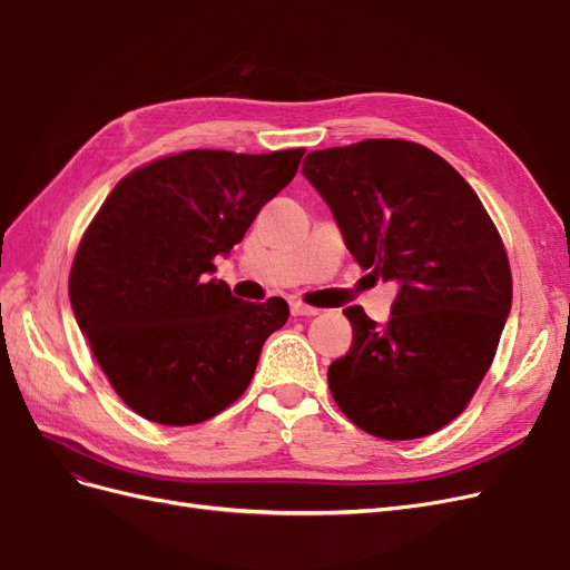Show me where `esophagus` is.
<instances>
[{
	"mask_svg": "<svg viewBox=\"0 0 570 570\" xmlns=\"http://www.w3.org/2000/svg\"><path fill=\"white\" fill-rule=\"evenodd\" d=\"M289 312L292 316H316L318 308L316 306H306L304 302H289Z\"/></svg>",
	"mask_w": 570,
	"mask_h": 570,
	"instance_id": "esophagus-1",
	"label": "esophagus"
}]
</instances>
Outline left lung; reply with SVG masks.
Returning <instances> with one entry per match:
<instances>
[{
  "instance_id": "obj_1",
  "label": "left lung",
  "mask_w": 570,
  "mask_h": 570,
  "mask_svg": "<svg viewBox=\"0 0 570 570\" xmlns=\"http://www.w3.org/2000/svg\"><path fill=\"white\" fill-rule=\"evenodd\" d=\"M302 174L358 266L400 285L385 325L344 308L354 342L327 368L337 406L383 440L435 433L471 402L511 312L502 237L473 187L416 142L318 149Z\"/></svg>"
}]
</instances>
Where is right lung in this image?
I'll list each match as a JSON object with an SVG mask.
<instances>
[{"instance_id": "obj_1", "label": "right lung", "mask_w": 570, "mask_h": 570, "mask_svg": "<svg viewBox=\"0 0 570 570\" xmlns=\"http://www.w3.org/2000/svg\"><path fill=\"white\" fill-rule=\"evenodd\" d=\"M302 157L189 149L157 159L120 180L85 230L68 297L97 364L142 419L209 421L252 383L289 306L243 302L209 275Z\"/></svg>"}]
</instances>
